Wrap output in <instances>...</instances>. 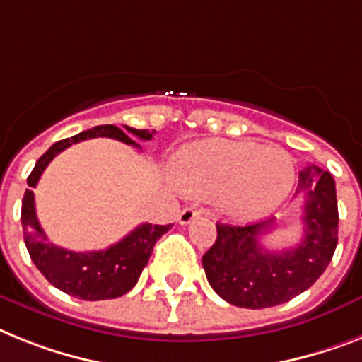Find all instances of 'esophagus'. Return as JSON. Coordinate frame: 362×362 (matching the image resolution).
Masks as SVG:
<instances>
[{
  "instance_id": "esophagus-1",
  "label": "esophagus",
  "mask_w": 362,
  "mask_h": 362,
  "mask_svg": "<svg viewBox=\"0 0 362 362\" xmlns=\"http://www.w3.org/2000/svg\"><path fill=\"white\" fill-rule=\"evenodd\" d=\"M199 214V211L196 207H192V205H190V207H185L183 211H181V214H179V223H181V226H187V223H190L194 220V218L198 216Z\"/></svg>"
}]
</instances>
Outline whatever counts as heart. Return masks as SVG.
I'll return each instance as SVG.
<instances>
[{
  "instance_id": "obj_1",
  "label": "heart",
  "mask_w": 362,
  "mask_h": 362,
  "mask_svg": "<svg viewBox=\"0 0 362 362\" xmlns=\"http://www.w3.org/2000/svg\"><path fill=\"white\" fill-rule=\"evenodd\" d=\"M177 187L196 196H222L237 218L270 213L288 196L296 179L291 155L255 142L203 140L181 148L172 160Z\"/></svg>"
}]
</instances>
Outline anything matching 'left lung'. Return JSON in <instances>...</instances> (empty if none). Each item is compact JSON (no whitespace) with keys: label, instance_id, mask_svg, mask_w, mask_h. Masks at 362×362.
I'll return each mask as SVG.
<instances>
[{"label":"left lung","instance_id":"left-lung-1","mask_svg":"<svg viewBox=\"0 0 362 362\" xmlns=\"http://www.w3.org/2000/svg\"><path fill=\"white\" fill-rule=\"evenodd\" d=\"M305 192L300 246L276 253L259 244L274 220L257 226L216 223L218 237L202 259L209 285L222 300L246 309H264L307 291L333 259L339 235L335 181L329 172L309 164L300 172L298 192Z\"/></svg>","mask_w":362,"mask_h":362}]
</instances>
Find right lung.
Listing matches in <instances>:
<instances>
[{
	"instance_id": "add662e5",
	"label": "right lung",
	"mask_w": 362,
	"mask_h": 362,
	"mask_svg": "<svg viewBox=\"0 0 362 362\" xmlns=\"http://www.w3.org/2000/svg\"><path fill=\"white\" fill-rule=\"evenodd\" d=\"M127 134H133L140 140H151L155 131L133 129L127 125H125V131H122L116 125H98L71 139L59 140L37 160L35 168L27 177V185L31 188L37 187L42 172L52 163L53 157L81 140L109 136V139L120 140L124 144L140 148ZM31 188H27L22 202L23 240H25L27 252L31 255L35 267L42 272V276L46 277L47 281L57 286L59 291L76 296L79 300H112L129 292L136 285L140 274L148 264L155 242L172 228V226L140 223L127 237L107 250L85 253L70 252V250L55 246L44 235L38 223L37 211H35V194Z\"/></svg>"
}]
</instances>
